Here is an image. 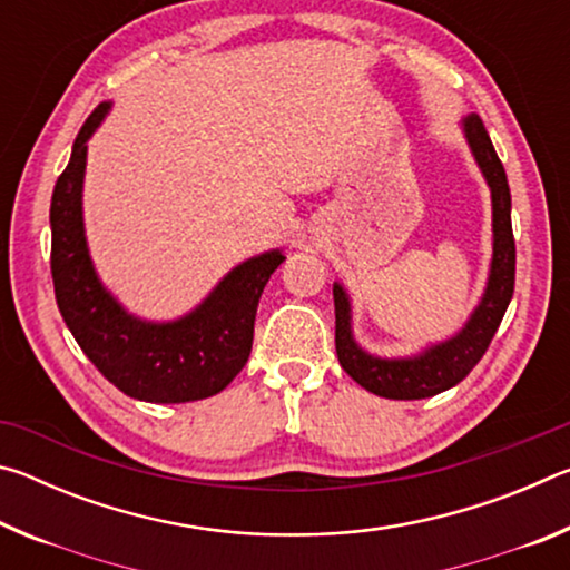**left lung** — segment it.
<instances>
[{"mask_svg": "<svg viewBox=\"0 0 570 570\" xmlns=\"http://www.w3.org/2000/svg\"><path fill=\"white\" fill-rule=\"evenodd\" d=\"M468 146L490 186L493 196V264H490L488 288L472 312L470 322L452 340L430 346L428 352L410 360H380L366 354L352 336V308L340 284H334L336 314V356L350 377L380 397L387 400H424L455 387L472 372L498 332L503 314L513 298L515 286V238L510 224V188L505 168L490 142V135L478 115L462 122Z\"/></svg>", "mask_w": 570, "mask_h": 570, "instance_id": "left-lung-1", "label": "left lung"}]
</instances>
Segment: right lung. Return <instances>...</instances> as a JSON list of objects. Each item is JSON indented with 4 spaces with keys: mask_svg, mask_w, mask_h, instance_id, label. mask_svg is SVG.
I'll return each instance as SVG.
<instances>
[{
    "mask_svg": "<svg viewBox=\"0 0 570 570\" xmlns=\"http://www.w3.org/2000/svg\"><path fill=\"white\" fill-rule=\"evenodd\" d=\"M108 110L110 102H100L85 120L52 190L50 266L57 306L88 360L128 397L156 404L214 397L248 362L258 298L286 256L266 250L248 258L178 322L153 324L125 312L95 274L82 226L88 140Z\"/></svg>",
    "mask_w": 570,
    "mask_h": 570,
    "instance_id": "obj_1",
    "label": "right lung"
}]
</instances>
